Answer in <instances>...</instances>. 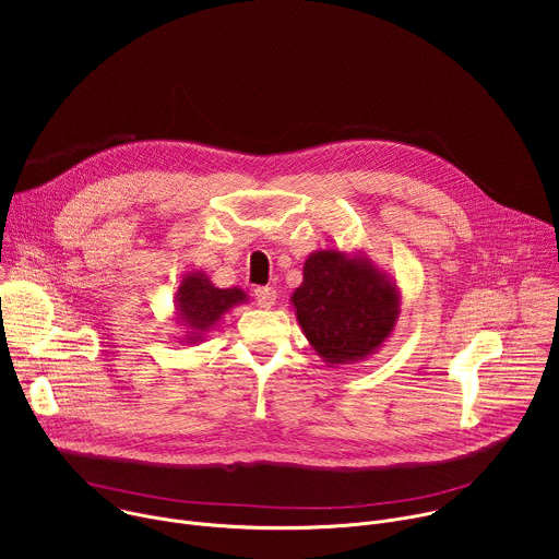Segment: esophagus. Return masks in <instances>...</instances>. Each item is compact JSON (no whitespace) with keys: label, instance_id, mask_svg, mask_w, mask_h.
I'll use <instances>...</instances> for the list:
<instances>
[{"label":"esophagus","instance_id":"obj_1","mask_svg":"<svg viewBox=\"0 0 559 559\" xmlns=\"http://www.w3.org/2000/svg\"><path fill=\"white\" fill-rule=\"evenodd\" d=\"M254 298H257V302H259L261 307L270 309V307L276 302V289H274V287H270V285H265V287H257V289H254Z\"/></svg>","mask_w":559,"mask_h":559}]
</instances>
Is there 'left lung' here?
Segmentation results:
<instances>
[{
  "mask_svg": "<svg viewBox=\"0 0 559 559\" xmlns=\"http://www.w3.org/2000/svg\"><path fill=\"white\" fill-rule=\"evenodd\" d=\"M289 302L305 338L330 367L376 354L401 316L397 283L360 250L311 252Z\"/></svg>",
  "mask_w": 559,
  "mask_h": 559,
  "instance_id": "8db88e82",
  "label": "left lung"
}]
</instances>
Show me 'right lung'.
<instances>
[{
  "instance_id": "1",
  "label": "right lung",
  "mask_w": 559,
  "mask_h": 559,
  "mask_svg": "<svg viewBox=\"0 0 559 559\" xmlns=\"http://www.w3.org/2000/svg\"><path fill=\"white\" fill-rule=\"evenodd\" d=\"M241 302H248V294L241 287L221 289L201 270L183 274L175 294V321L183 330L179 343H203L221 318Z\"/></svg>"
}]
</instances>
